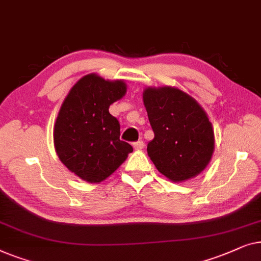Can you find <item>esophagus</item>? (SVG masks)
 <instances>
[{
    "instance_id": "obj_1",
    "label": "esophagus",
    "mask_w": 261,
    "mask_h": 261,
    "mask_svg": "<svg viewBox=\"0 0 261 261\" xmlns=\"http://www.w3.org/2000/svg\"><path fill=\"white\" fill-rule=\"evenodd\" d=\"M132 145H134V148H135L136 150H142L143 148H144V142H143V141L135 142Z\"/></svg>"
}]
</instances>
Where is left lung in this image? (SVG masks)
Here are the masks:
<instances>
[{
  "mask_svg": "<svg viewBox=\"0 0 261 261\" xmlns=\"http://www.w3.org/2000/svg\"><path fill=\"white\" fill-rule=\"evenodd\" d=\"M143 102L155 137L148 155L161 174L178 183L201 174L215 148L207 113L192 95L177 87H146Z\"/></svg>",
  "mask_w": 261,
  "mask_h": 261,
  "instance_id": "1",
  "label": "left lung"
}]
</instances>
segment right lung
<instances>
[{"instance_id": "add662e5", "label": "right lung", "mask_w": 261, "mask_h": 261, "mask_svg": "<svg viewBox=\"0 0 261 261\" xmlns=\"http://www.w3.org/2000/svg\"><path fill=\"white\" fill-rule=\"evenodd\" d=\"M126 89L123 80H105L90 73L73 85L62 101L54 124V148L62 164L84 181H104L134 151L119 139V123L109 112Z\"/></svg>"}]
</instances>
